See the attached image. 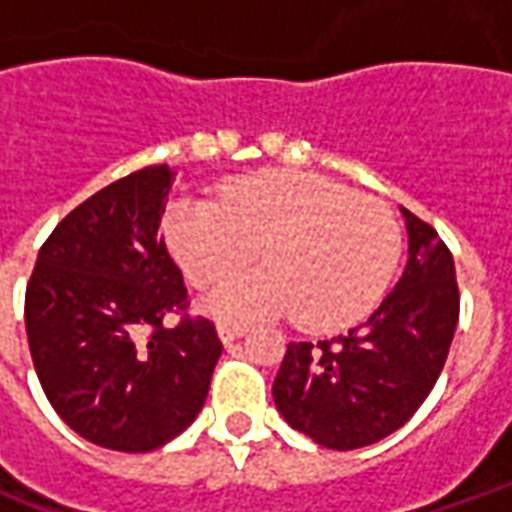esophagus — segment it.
I'll list each match as a JSON object with an SVG mask.
<instances>
[{"instance_id":"esophagus-1","label":"esophagus","mask_w":512,"mask_h":512,"mask_svg":"<svg viewBox=\"0 0 512 512\" xmlns=\"http://www.w3.org/2000/svg\"><path fill=\"white\" fill-rule=\"evenodd\" d=\"M216 332H219V340L227 345V343H233V340H238V337H244L246 326L244 323H235V321H219L216 323Z\"/></svg>"}]
</instances>
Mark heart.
<instances>
[{
	"mask_svg": "<svg viewBox=\"0 0 512 512\" xmlns=\"http://www.w3.org/2000/svg\"><path fill=\"white\" fill-rule=\"evenodd\" d=\"M164 238L194 288L235 274L257 246L268 268L227 279L208 307L230 318L296 312L312 332L362 321L384 296L400 255L384 202L293 169L227 180L219 202H172Z\"/></svg>",
	"mask_w": 512,
	"mask_h": 512,
	"instance_id": "1",
	"label": "heart"
}]
</instances>
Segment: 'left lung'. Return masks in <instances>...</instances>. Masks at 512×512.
I'll return each instance as SVG.
<instances>
[{
    "label": "left lung",
    "mask_w": 512,
    "mask_h": 512,
    "mask_svg": "<svg viewBox=\"0 0 512 512\" xmlns=\"http://www.w3.org/2000/svg\"><path fill=\"white\" fill-rule=\"evenodd\" d=\"M408 263L365 323L332 340L290 343L274 403L290 428L329 450H356L403 428L439 378L458 326V282L439 233L400 208Z\"/></svg>",
    "instance_id": "obj_1"
}]
</instances>
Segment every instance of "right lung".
Listing matches in <instances>:
<instances>
[{
	"label": "right lung",
	"mask_w": 512,
	"mask_h": 512,
	"mask_svg": "<svg viewBox=\"0 0 512 512\" xmlns=\"http://www.w3.org/2000/svg\"><path fill=\"white\" fill-rule=\"evenodd\" d=\"M175 172L145 167L95 191L40 246L27 285L35 373L62 422L120 452L180 436L208 397L222 343L186 307L180 268L158 233Z\"/></svg>",
	"instance_id": "obj_1"
}]
</instances>
